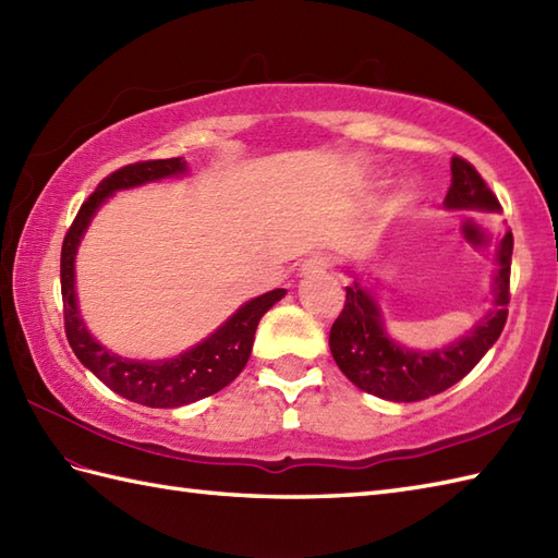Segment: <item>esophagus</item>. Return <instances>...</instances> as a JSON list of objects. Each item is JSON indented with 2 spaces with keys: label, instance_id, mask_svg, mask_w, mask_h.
<instances>
[{
  "label": "esophagus",
  "instance_id": "esophagus-1",
  "mask_svg": "<svg viewBox=\"0 0 558 558\" xmlns=\"http://www.w3.org/2000/svg\"><path fill=\"white\" fill-rule=\"evenodd\" d=\"M333 266V256L330 254H314L302 264V272H324Z\"/></svg>",
  "mask_w": 558,
  "mask_h": 558
}]
</instances>
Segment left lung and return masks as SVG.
Returning a JSON list of instances; mask_svg holds the SVG:
<instances>
[{
	"instance_id": "left-lung-1",
	"label": "left lung",
	"mask_w": 558,
	"mask_h": 558,
	"mask_svg": "<svg viewBox=\"0 0 558 558\" xmlns=\"http://www.w3.org/2000/svg\"><path fill=\"white\" fill-rule=\"evenodd\" d=\"M450 174L453 177L444 201L446 208L501 210L499 198L482 180L475 165L456 156L450 160ZM511 256L513 234L506 232L499 244V272L494 280L496 310L484 316L465 338L434 352L408 350L390 340L374 294L360 282H352L345 288V306L328 338L340 372L366 393L393 402L424 400L458 384L475 369L506 326L511 300Z\"/></svg>"
}]
</instances>
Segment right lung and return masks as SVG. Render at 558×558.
I'll return each instance as SVG.
<instances>
[{"label":"right lung","mask_w":558,"mask_h":558,"mask_svg":"<svg viewBox=\"0 0 558 558\" xmlns=\"http://www.w3.org/2000/svg\"><path fill=\"white\" fill-rule=\"evenodd\" d=\"M184 172L186 162L182 158L144 160L114 170L98 184L96 192L83 201V206L78 208L62 244V266H59V276H62L64 330L71 350H74L81 364L88 366V369L96 374L105 386L112 388L114 393H120L122 398L132 402H141V405L146 408L189 405V402L218 393V390L234 381L244 369L248 354H252L254 333L260 316H264L278 300L286 298V290H270L266 294H260V298L246 302L216 330V333L174 360H126L110 352L108 348H102L100 342L88 333L76 306L74 258L90 218L96 216L102 201L110 198L117 189H132L138 184L162 180V177Z\"/></svg>","instance_id":"add662e5"}]
</instances>
